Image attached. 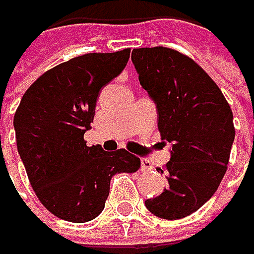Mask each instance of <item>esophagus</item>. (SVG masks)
<instances>
[{"label":"esophagus","instance_id":"34e87169","mask_svg":"<svg viewBox=\"0 0 254 254\" xmlns=\"http://www.w3.org/2000/svg\"><path fill=\"white\" fill-rule=\"evenodd\" d=\"M141 171H151V163L147 159H141Z\"/></svg>","mask_w":254,"mask_h":254}]
</instances>
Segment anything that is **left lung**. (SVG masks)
I'll return each instance as SVG.
<instances>
[{"label": "left lung", "instance_id": "8db88e82", "mask_svg": "<svg viewBox=\"0 0 254 254\" xmlns=\"http://www.w3.org/2000/svg\"><path fill=\"white\" fill-rule=\"evenodd\" d=\"M132 62L142 88L154 100L162 139L172 144L168 188L145 200L163 219L198 210L228 169L235 136L232 110L219 86L192 59L168 47L135 48Z\"/></svg>", "mask_w": 254, "mask_h": 254}]
</instances>
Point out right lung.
Returning a JSON list of instances; mask_svg holds the SVG:
<instances>
[{
	"label": "right lung",
	"instance_id": "add662e5",
	"mask_svg": "<svg viewBox=\"0 0 254 254\" xmlns=\"http://www.w3.org/2000/svg\"><path fill=\"white\" fill-rule=\"evenodd\" d=\"M130 50L88 53L38 77L14 113L17 150L39 201L60 219L82 224L97 218L106 204L110 179L133 174L139 157L125 148L88 147L100 91L127 66Z\"/></svg>",
	"mask_w": 254,
	"mask_h": 254
}]
</instances>
